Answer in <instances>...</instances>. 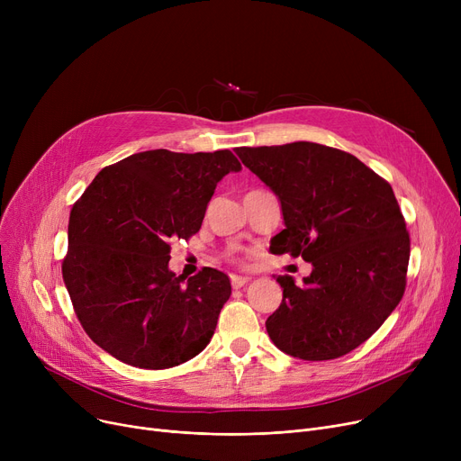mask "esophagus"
<instances>
[{
  "label": "esophagus",
  "instance_id": "obj_1",
  "mask_svg": "<svg viewBox=\"0 0 461 461\" xmlns=\"http://www.w3.org/2000/svg\"><path fill=\"white\" fill-rule=\"evenodd\" d=\"M230 280H231V285H233L235 289H239V287H243L245 284L250 282V276H237V275H233Z\"/></svg>",
  "mask_w": 461,
  "mask_h": 461
}]
</instances>
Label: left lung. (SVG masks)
I'll list each match as a JSON object with an SVG mask.
<instances>
[{
	"label": "left lung",
	"mask_w": 461,
	"mask_h": 461,
	"mask_svg": "<svg viewBox=\"0 0 461 461\" xmlns=\"http://www.w3.org/2000/svg\"><path fill=\"white\" fill-rule=\"evenodd\" d=\"M282 203L273 254L301 256V285L278 276L284 297L265 321L271 340L303 360L338 358L368 338L403 297L411 240L393 186L357 157L321 143L237 148Z\"/></svg>",
	"instance_id": "8db88e82"
}]
</instances>
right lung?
I'll list each match as a JSON object with an SVG mask.
<instances>
[{"mask_svg": "<svg viewBox=\"0 0 461 461\" xmlns=\"http://www.w3.org/2000/svg\"><path fill=\"white\" fill-rule=\"evenodd\" d=\"M240 162L230 149H155L103 167L70 209L63 282L91 340L125 365L164 370L211 342L231 295L203 267L183 285L167 269L176 239L202 228L216 183Z\"/></svg>", "mask_w": 461, "mask_h": 461, "instance_id": "add662e5", "label": "right lung"}]
</instances>
